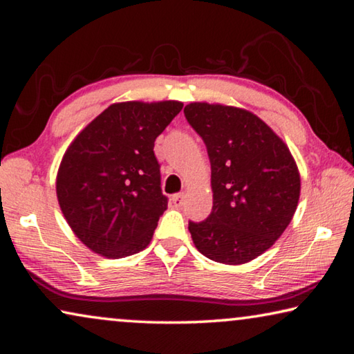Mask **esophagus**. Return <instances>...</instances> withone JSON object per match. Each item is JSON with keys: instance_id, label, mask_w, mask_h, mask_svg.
<instances>
[{"instance_id": "1", "label": "esophagus", "mask_w": 354, "mask_h": 354, "mask_svg": "<svg viewBox=\"0 0 354 354\" xmlns=\"http://www.w3.org/2000/svg\"><path fill=\"white\" fill-rule=\"evenodd\" d=\"M171 203L176 207H181L183 203H184V194H175V195H173L171 196Z\"/></svg>"}]
</instances>
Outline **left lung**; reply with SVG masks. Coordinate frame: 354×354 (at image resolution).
Listing matches in <instances>:
<instances>
[{
    "label": "left lung",
    "instance_id": "1",
    "mask_svg": "<svg viewBox=\"0 0 354 354\" xmlns=\"http://www.w3.org/2000/svg\"><path fill=\"white\" fill-rule=\"evenodd\" d=\"M184 115L207 148L212 211L189 221L195 247L209 259L237 266L283 234L299 198L289 148L259 117L231 106L190 103Z\"/></svg>",
    "mask_w": 354,
    "mask_h": 354
}]
</instances>
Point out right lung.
I'll use <instances>...</instances> for the list:
<instances>
[{
	"mask_svg": "<svg viewBox=\"0 0 354 354\" xmlns=\"http://www.w3.org/2000/svg\"><path fill=\"white\" fill-rule=\"evenodd\" d=\"M183 109L179 101L112 104L81 131L57 173V200L82 243L106 257L139 253L169 198L154 140Z\"/></svg>",
	"mask_w": 354,
	"mask_h": 354,
	"instance_id": "obj_1",
	"label": "right lung"
}]
</instances>
